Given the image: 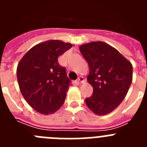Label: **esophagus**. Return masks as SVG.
<instances>
[{
    "label": "esophagus",
    "instance_id": "1",
    "mask_svg": "<svg viewBox=\"0 0 147 147\" xmlns=\"http://www.w3.org/2000/svg\"><path fill=\"white\" fill-rule=\"evenodd\" d=\"M77 82H78V83H79V84H82V83L85 82V79H84L82 76H79Z\"/></svg>",
    "mask_w": 147,
    "mask_h": 147
}]
</instances>
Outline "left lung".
<instances>
[{"mask_svg":"<svg viewBox=\"0 0 147 147\" xmlns=\"http://www.w3.org/2000/svg\"><path fill=\"white\" fill-rule=\"evenodd\" d=\"M89 65L88 83L93 95L85 99L88 108L98 115L113 111L124 99L132 81V65L119 51L102 41L80 46Z\"/></svg>","mask_w":147,"mask_h":147,"instance_id":"8db88e82","label":"left lung"}]
</instances>
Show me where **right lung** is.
Returning <instances> with one entry per match:
<instances>
[{
    "mask_svg": "<svg viewBox=\"0 0 147 147\" xmlns=\"http://www.w3.org/2000/svg\"><path fill=\"white\" fill-rule=\"evenodd\" d=\"M73 46L69 42L50 40L27 51L17 67L18 85L27 103L37 112L49 115L63 105L71 80L58 57Z\"/></svg>",
    "mask_w": 147,
    "mask_h": 147,
    "instance_id": "add662e5",
    "label": "right lung"
}]
</instances>
